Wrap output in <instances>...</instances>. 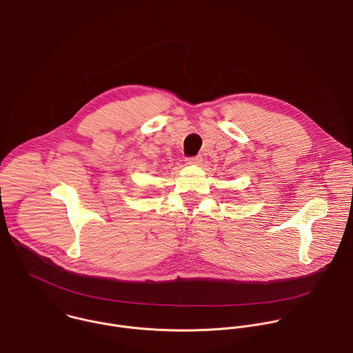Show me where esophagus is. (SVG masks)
Listing matches in <instances>:
<instances>
[{
	"label": "esophagus",
	"instance_id": "esophagus-1",
	"mask_svg": "<svg viewBox=\"0 0 353 353\" xmlns=\"http://www.w3.org/2000/svg\"><path fill=\"white\" fill-rule=\"evenodd\" d=\"M185 162L188 165H201L202 163V157L201 155H196V157H190L185 159Z\"/></svg>",
	"mask_w": 353,
	"mask_h": 353
}]
</instances>
